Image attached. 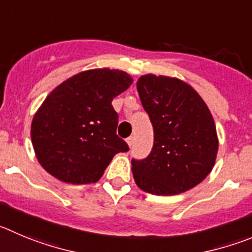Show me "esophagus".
I'll list each match as a JSON object with an SVG mask.
<instances>
[{
  "label": "esophagus",
  "mask_w": 252,
  "mask_h": 252,
  "mask_svg": "<svg viewBox=\"0 0 252 252\" xmlns=\"http://www.w3.org/2000/svg\"><path fill=\"white\" fill-rule=\"evenodd\" d=\"M133 142H134L133 137H129L128 139H126V143H128V145H129V147H130V148H131V145H133Z\"/></svg>",
  "instance_id": "1"
}]
</instances>
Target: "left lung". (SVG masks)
Listing matches in <instances>:
<instances>
[{"instance_id": "8db88e82", "label": "left lung", "mask_w": 252, "mask_h": 252, "mask_svg": "<svg viewBox=\"0 0 252 252\" xmlns=\"http://www.w3.org/2000/svg\"><path fill=\"white\" fill-rule=\"evenodd\" d=\"M138 93L154 128L149 157L131 160L135 184L149 194L176 195L200 184L215 165L219 139L208 105L178 78L144 74Z\"/></svg>"}]
</instances>
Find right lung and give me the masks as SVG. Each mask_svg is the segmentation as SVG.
Returning <instances> with one entry per match:
<instances>
[{
	"label": "right lung",
	"mask_w": 252,
	"mask_h": 252,
	"mask_svg": "<svg viewBox=\"0 0 252 252\" xmlns=\"http://www.w3.org/2000/svg\"><path fill=\"white\" fill-rule=\"evenodd\" d=\"M133 83L126 72L109 68L83 70L56 87L31 124L37 160L68 184L97 183L118 153L129 147L117 135L113 98Z\"/></svg>",
	"instance_id": "1"
}]
</instances>
